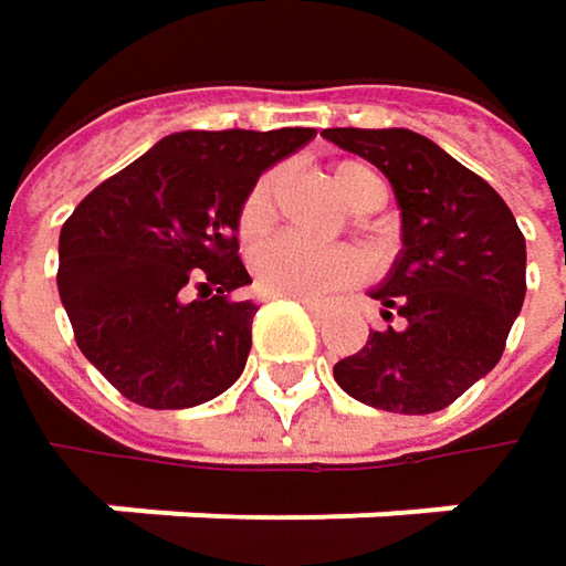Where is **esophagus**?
Here are the masks:
<instances>
[{
    "mask_svg": "<svg viewBox=\"0 0 566 566\" xmlns=\"http://www.w3.org/2000/svg\"><path fill=\"white\" fill-rule=\"evenodd\" d=\"M301 304H304L311 314H321V311H324V304H321V301H311V297H301Z\"/></svg>",
    "mask_w": 566,
    "mask_h": 566,
    "instance_id": "1",
    "label": "esophagus"
}]
</instances>
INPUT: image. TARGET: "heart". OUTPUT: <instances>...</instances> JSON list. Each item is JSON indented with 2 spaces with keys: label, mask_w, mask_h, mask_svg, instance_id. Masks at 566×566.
<instances>
[{
  "label": "heart",
  "mask_w": 566,
  "mask_h": 566,
  "mask_svg": "<svg viewBox=\"0 0 566 566\" xmlns=\"http://www.w3.org/2000/svg\"><path fill=\"white\" fill-rule=\"evenodd\" d=\"M331 182L337 189V196L354 209V212H370L384 202V182L380 176L344 160L331 167ZM279 186L282 176L275 170L262 172L242 206H239V235L245 242H255L259 235L269 232L272 219H275V199H279ZM252 275L255 284L265 294H282V297H321L327 291L347 287L364 275V259L354 249H314L304 245L297 239H272L262 249H255L252 255Z\"/></svg>",
  "instance_id": "1"
}]
</instances>
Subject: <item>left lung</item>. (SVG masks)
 I'll return each mask as SVG.
<instances>
[{"label":"left lung","mask_w":566,"mask_h":566,"mask_svg":"<svg viewBox=\"0 0 566 566\" xmlns=\"http://www.w3.org/2000/svg\"><path fill=\"white\" fill-rule=\"evenodd\" d=\"M321 137L390 179L402 249L370 291L396 327L334 364L344 394L387 412L426 416L455 402L499 360L524 304V235L505 199L429 137L331 127Z\"/></svg>","instance_id":"obj_1"}]
</instances>
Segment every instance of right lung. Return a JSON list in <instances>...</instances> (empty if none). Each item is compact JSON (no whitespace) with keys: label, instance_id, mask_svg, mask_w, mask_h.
Listing matches in <instances>:
<instances>
[{"label":"right lung","instance_id":"obj_1","mask_svg":"<svg viewBox=\"0 0 566 566\" xmlns=\"http://www.w3.org/2000/svg\"><path fill=\"white\" fill-rule=\"evenodd\" d=\"M314 137L182 130L91 189L61 226L57 294L81 354L137 406L226 394L252 350L255 304L239 259L249 186Z\"/></svg>","mask_w":566,"mask_h":566}]
</instances>
